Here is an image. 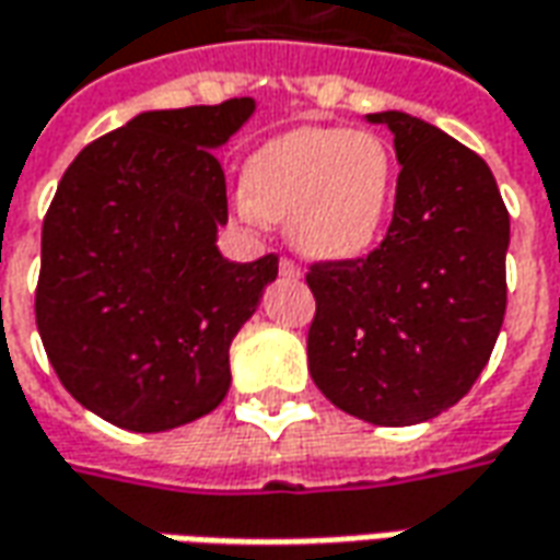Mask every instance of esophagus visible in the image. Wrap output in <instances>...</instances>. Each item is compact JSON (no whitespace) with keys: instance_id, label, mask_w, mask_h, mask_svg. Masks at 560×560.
I'll use <instances>...</instances> for the list:
<instances>
[{"instance_id":"34e87169","label":"esophagus","mask_w":560,"mask_h":560,"mask_svg":"<svg viewBox=\"0 0 560 560\" xmlns=\"http://www.w3.org/2000/svg\"><path fill=\"white\" fill-rule=\"evenodd\" d=\"M279 269H281V276H284V279H300V267H296L293 260H288V257H281Z\"/></svg>"}]
</instances>
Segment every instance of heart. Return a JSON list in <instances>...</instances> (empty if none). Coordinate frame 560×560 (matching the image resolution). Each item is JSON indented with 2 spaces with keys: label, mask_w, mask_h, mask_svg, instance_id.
Masks as SVG:
<instances>
[{
  "label": "heart",
  "mask_w": 560,
  "mask_h": 560,
  "mask_svg": "<svg viewBox=\"0 0 560 560\" xmlns=\"http://www.w3.org/2000/svg\"><path fill=\"white\" fill-rule=\"evenodd\" d=\"M242 194L245 218L288 224L291 242L312 260H358L385 233L397 160L375 132L300 127L254 151Z\"/></svg>",
  "instance_id": "heart-1"
}]
</instances>
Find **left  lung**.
Masks as SVG:
<instances>
[{"mask_svg":"<svg viewBox=\"0 0 560 560\" xmlns=\"http://www.w3.org/2000/svg\"><path fill=\"white\" fill-rule=\"evenodd\" d=\"M394 132V218L358 260L308 267V373L348 416L406 428L455 406L494 351L506 312L510 212L479 154L406 112Z\"/></svg>","mask_w":560,"mask_h":560,"instance_id":"left-lung-1","label":"left lung"}]
</instances>
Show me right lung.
<instances>
[{"label": "right lung", "mask_w": 560, "mask_h": 560, "mask_svg": "<svg viewBox=\"0 0 560 560\" xmlns=\"http://www.w3.org/2000/svg\"><path fill=\"white\" fill-rule=\"evenodd\" d=\"M254 100L142 112L90 142L42 224L35 324L84 409L160 433L209 416L230 390V342L279 257L218 252L226 182L214 148Z\"/></svg>", "instance_id": "add662e5"}]
</instances>
